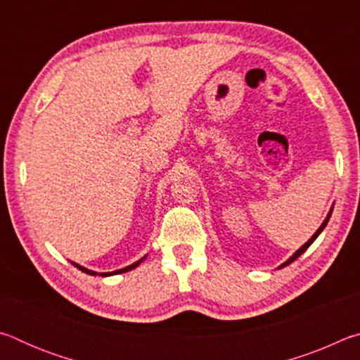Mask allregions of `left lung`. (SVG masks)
I'll return each mask as SVG.
<instances>
[{"mask_svg":"<svg viewBox=\"0 0 360 360\" xmlns=\"http://www.w3.org/2000/svg\"><path fill=\"white\" fill-rule=\"evenodd\" d=\"M332 211H333V206H332V208H330V211H328V212H327V216H326V219H324V222H322V224H321V227H319L318 230H316V231H314V235L311 236V238H309V240H308L307 243H304V245H303L302 248H298V249H297V251H295L294 254H292V255H290V257H289L288 260H285V262H284V264H281V265H279V268H284V266H288L289 264H292V262H294V260H297V259H298V257H300V255H302V254H303L304 251H307V249H308L309 246H311V245H313V241H314L316 238H318V236L321 235V231L326 229V225H327V222H328V219H330V216H332Z\"/></svg>","mask_w":360,"mask_h":360,"instance_id":"obj_1","label":"left lung"}]
</instances>
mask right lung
Instances as JSON below:
<instances>
[{
    "label": "right lung",
    "instance_id": "add662e5",
    "mask_svg": "<svg viewBox=\"0 0 360 360\" xmlns=\"http://www.w3.org/2000/svg\"><path fill=\"white\" fill-rule=\"evenodd\" d=\"M148 257V254L144 255V257H141L139 260H136L135 264H131V265H129V266H125V268H120V270H114V271H106V273H98V271H94V270H89V268H85V266H82V265H79V264H76V262H71L72 265H75L76 268H79V270L81 271H84V273H87V275H90V276H103V278H106V276H112V275H120V273H127V271H130V270H133V268H136L138 265H141V262Z\"/></svg>",
    "mask_w": 360,
    "mask_h": 360
}]
</instances>
